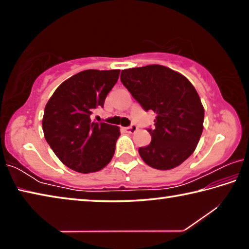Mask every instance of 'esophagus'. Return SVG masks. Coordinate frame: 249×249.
<instances>
[{
	"mask_svg": "<svg viewBox=\"0 0 249 249\" xmlns=\"http://www.w3.org/2000/svg\"><path fill=\"white\" fill-rule=\"evenodd\" d=\"M137 129H138V127L136 125H130V126H128V127H126V132L127 133H130V134H134V133H136L137 132Z\"/></svg>",
	"mask_w": 249,
	"mask_h": 249,
	"instance_id": "1",
	"label": "esophagus"
}]
</instances>
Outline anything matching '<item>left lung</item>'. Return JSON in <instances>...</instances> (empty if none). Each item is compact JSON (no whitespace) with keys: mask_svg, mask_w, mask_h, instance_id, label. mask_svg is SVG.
Wrapping results in <instances>:
<instances>
[{"mask_svg":"<svg viewBox=\"0 0 249 249\" xmlns=\"http://www.w3.org/2000/svg\"><path fill=\"white\" fill-rule=\"evenodd\" d=\"M121 81L145 111H154L155 128L149 145L138 149L147 165L169 170L181 165L196 148L203 130L204 108L189 80L160 65L122 70Z\"/></svg>","mask_w":249,"mask_h":249,"instance_id":"obj_1","label":"left lung"}]
</instances>
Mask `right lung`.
Returning <instances> with one entry per match:
<instances>
[{
  "mask_svg": "<svg viewBox=\"0 0 249 249\" xmlns=\"http://www.w3.org/2000/svg\"><path fill=\"white\" fill-rule=\"evenodd\" d=\"M120 77V70H84L62 82L46 104L43 130L46 141L60 161L81 174L107 165L120 137L119 126L94 123L92 111Z\"/></svg>",
  "mask_w": 249,
  "mask_h": 249,
  "instance_id": "right-lung-1",
  "label": "right lung"
}]
</instances>
